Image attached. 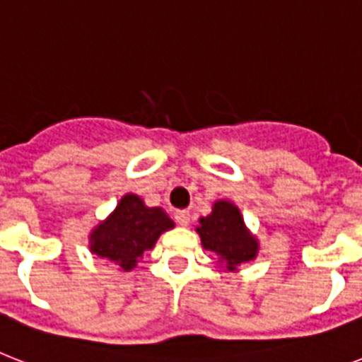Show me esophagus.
<instances>
[{"label": "esophagus", "instance_id": "esophagus-1", "mask_svg": "<svg viewBox=\"0 0 362 362\" xmlns=\"http://www.w3.org/2000/svg\"><path fill=\"white\" fill-rule=\"evenodd\" d=\"M175 220L178 226H189V221H192V216H189V212L187 210H176L175 214Z\"/></svg>", "mask_w": 362, "mask_h": 362}]
</instances>
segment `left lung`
<instances>
[{
	"label": "left lung",
	"instance_id": "left-lung-1",
	"mask_svg": "<svg viewBox=\"0 0 362 362\" xmlns=\"http://www.w3.org/2000/svg\"><path fill=\"white\" fill-rule=\"evenodd\" d=\"M203 246L220 255V263H226L227 270H235L238 264L247 263L257 253V240L246 231L240 210L227 201H218L212 214L199 220Z\"/></svg>",
	"mask_w": 362,
	"mask_h": 362
}]
</instances>
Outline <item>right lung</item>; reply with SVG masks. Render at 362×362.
I'll list each match as a JSON object with an SVG mask.
<instances>
[{
  "mask_svg": "<svg viewBox=\"0 0 362 362\" xmlns=\"http://www.w3.org/2000/svg\"><path fill=\"white\" fill-rule=\"evenodd\" d=\"M175 226L161 209H148L141 197L125 195L112 214L93 229L90 250L99 257L131 270L152 250L159 235Z\"/></svg>",
  "mask_w": 362,
  "mask_h": 362,
  "instance_id": "1",
  "label": "right lung"
}]
</instances>
